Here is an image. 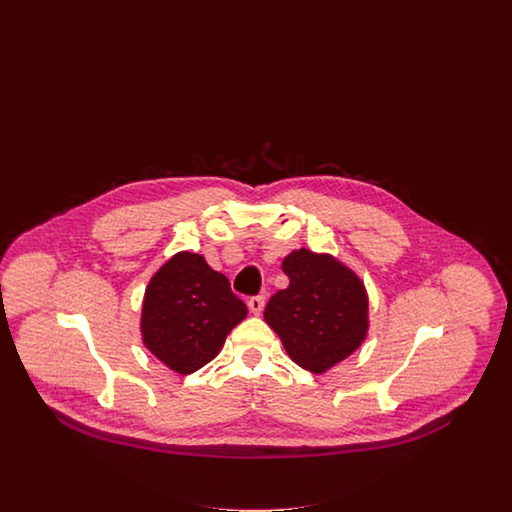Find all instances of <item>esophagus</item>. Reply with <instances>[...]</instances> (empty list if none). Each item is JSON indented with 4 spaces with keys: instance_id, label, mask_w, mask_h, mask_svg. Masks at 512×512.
I'll return each instance as SVG.
<instances>
[{
    "instance_id": "34e87169",
    "label": "esophagus",
    "mask_w": 512,
    "mask_h": 512,
    "mask_svg": "<svg viewBox=\"0 0 512 512\" xmlns=\"http://www.w3.org/2000/svg\"><path fill=\"white\" fill-rule=\"evenodd\" d=\"M247 307H249V311H251L253 315H261L263 309H265V297H263V295L251 297V299L247 301Z\"/></svg>"
}]
</instances>
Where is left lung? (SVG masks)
I'll return each mask as SVG.
<instances>
[{
  "mask_svg": "<svg viewBox=\"0 0 512 512\" xmlns=\"http://www.w3.org/2000/svg\"><path fill=\"white\" fill-rule=\"evenodd\" d=\"M290 278L265 309L293 363L324 374L353 355L368 336V295L363 280L334 255L293 249L282 261Z\"/></svg>",
  "mask_w": 512,
  "mask_h": 512,
  "instance_id": "left-lung-1",
  "label": "left lung"
}]
</instances>
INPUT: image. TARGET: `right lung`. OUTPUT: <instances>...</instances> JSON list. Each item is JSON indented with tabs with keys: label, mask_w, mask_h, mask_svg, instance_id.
<instances>
[{
	"label": "right lung",
	"mask_w": 512,
	"mask_h": 512,
	"mask_svg": "<svg viewBox=\"0 0 512 512\" xmlns=\"http://www.w3.org/2000/svg\"><path fill=\"white\" fill-rule=\"evenodd\" d=\"M247 317L244 301L203 255L180 251L147 284L140 330L147 349L186 376L219 355L226 336Z\"/></svg>",
	"instance_id": "right-lung-1"
}]
</instances>
